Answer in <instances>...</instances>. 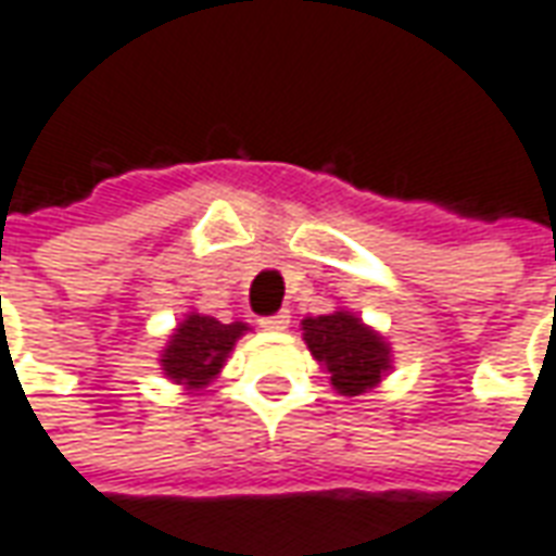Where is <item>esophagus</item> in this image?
Here are the masks:
<instances>
[{
	"label": "esophagus",
	"instance_id": "1",
	"mask_svg": "<svg viewBox=\"0 0 556 556\" xmlns=\"http://www.w3.org/2000/svg\"><path fill=\"white\" fill-rule=\"evenodd\" d=\"M289 309H279V313H274V316H265V318H258V325L265 328V331H286L289 328Z\"/></svg>",
	"mask_w": 556,
	"mask_h": 556
}]
</instances>
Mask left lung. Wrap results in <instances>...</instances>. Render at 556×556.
Here are the masks:
<instances>
[{
    "label": "left lung",
    "mask_w": 556,
    "mask_h": 556,
    "mask_svg": "<svg viewBox=\"0 0 556 556\" xmlns=\"http://www.w3.org/2000/svg\"><path fill=\"white\" fill-rule=\"evenodd\" d=\"M304 340L313 358L331 372V386L349 397L364 394L388 370L386 340L352 313L304 318Z\"/></svg>",
    "instance_id": "8db88e82"
}]
</instances>
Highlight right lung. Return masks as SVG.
<instances>
[{"label": "right lung", "mask_w": 556, "mask_h": 556, "mask_svg": "<svg viewBox=\"0 0 556 556\" xmlns=\"http://www.w3.org/2000/svg\"><path fill=\"white\" fill-rule=\"evenodd\" d=\"M243 331H247L243 321L223 325L213 316L192 313L186 316V321H180V328L170 337L168 349L162 355V370L168 372L174 382H184L189 388L207 386Z\"/></svg>", "instance_id": "add662e5"}]
</instances>
